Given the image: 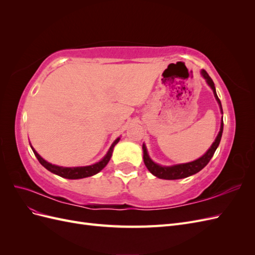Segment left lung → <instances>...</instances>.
Wrapping results in <instances>:
<instances>
[{"instance_id": "left-lung-1", "label": "left lung", "mask_w": 255, "mask_h": 255, "mask_svg": "<svg viewBox=\"0 0 255 255\" xmlns=\"http://www.w3.org/2000/svg\"><path fill=\"white\" fill-rule=\"evenodd\" d=\"M203 78L206 80L207 84L210 85L211 88L214 91V95L216 100H217L219 105H220V110L222 112V107H221V102L220 100L216 94V89H215V85L213 80L211 79V76L208 75V73L205 70L201 71ZM222 130H223V120L221 121V127H220V132L218 134V136L216 137L215 141L213 142L212 146L208 151L204 154L202 157L198 158L197 160L191 161V163H187V164H181V165H175V166H171V167H164V166H159L157 164L154 163L153 160H151V158L148 155V152H146L145 145H142V150H143V161L144 165L146 166V168L149 169V171L154 174L155 176L159 177V179H164V180H179V179H184V177L190 176L192 174H195L197 172H199L208 164V161L211 160V158L213 157L214 153L216 151V149L218 148V145L220 143L221 140V136H222Z\"/></svg>"}]
</instances>
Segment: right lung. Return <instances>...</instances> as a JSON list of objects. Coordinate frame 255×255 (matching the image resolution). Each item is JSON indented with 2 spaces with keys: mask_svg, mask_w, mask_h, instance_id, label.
I'll list each match as a JSON object with an SVG mask.
<instances>
[{
  "mask_svg": "<svg viewBox=\"0 0 255 255\" xmlns=\"http://www.w3.org/2000/svg\"><path fill=\"white\" fill-rule=\"evenodd\" d=\"M120 138H117L114 141V143L112 144V146L110 148L109 152L105 155V157L101 160L99 161V163L95 164V165H91V166H86V167H74V168H67V167H59V166H55V165H52L50 163H48L47 160H44L39 154H38L33 148V152L35 154V156L37 157V159L39 160V163L45 168L48 169L49 171L55 173L61 177H65V179H71V180H76V179H83V177H87V176H91L94 175L98 172H100L102 170V169L107 165L109 163L111 157H112V154H113V149L114 146L118 143Z\"/></svg>",
  "mask_w": 255,
  "mask_h": 255,
  "instance_id": "obj_1",
  "label": "right lung"
}]
</instances>
